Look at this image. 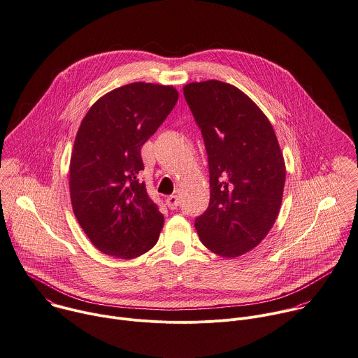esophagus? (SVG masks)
I'll return each instance as SVG.
<instances>
[{"label":"esophagus","mask_w":358,"mask_h":358,"mask_svg":"<svg viewBox=\"0 0 358 358\" xmlns=\"http://www.w3.org/2000/svg\"><path fill=\"white\" fill-rule=\"evenodd\" d=\"M166 205L170 208V209H177L178 206V198L177 195H170L166 198Z\"/></svg>","instance_id":"obj_1"}]
</instances>
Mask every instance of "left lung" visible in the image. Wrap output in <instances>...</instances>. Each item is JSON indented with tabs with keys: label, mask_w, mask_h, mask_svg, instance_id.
<instances>
[{
	"label": "left lung",
	"mask_w": 358,
	"mask_h": 358,
	"mask_svg": "<svg viewBox=\"0 0 358 358\" xmlns=\"http://www.w3.org/2000/svg\"><path fill=\"white\" fill-rule=\"evenodd\" d=\"M201 129L210 198L195 220L212 253L234 259L253 250L273 227L282 202L285 162L264 112L237 87L208 80L182 88Z\"/></svg>",
	"instance_id": "8db88e82"
}]
</instances>
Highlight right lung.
I'll return each mask as SVG.
<instances>
[{"mask_svg":"<svg viewBox=\"0 0 358 358\" xmlns=\"http://www.w3.org/2000/svg\"><path fill=\"white\" fill-rule=\"evenodd\" d=\"M178 99L173 85L132 83L102 95L88 109L70 159L73 212L103 255L135 259L159 241L164 216L141 182V148Z\"/></svg>","mask_w":358,"mask_h":358,"instance_id":"1","label":"right lung"}]
</instances>
